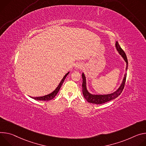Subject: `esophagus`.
<instances>
[{
	"mask_svg": "<svg viewBox=\"0 0 146 146\" xmlns=\"http://www.w3.org/2000/svg\"><path fill=\"white\" fill-rule=\"evenodd\" d=\"M82 64L81 63H78L75 65V69L76 70H79V69H81L82 68Z\"/></svg>",
	"mask_w": 146,
	"mask_h": 146,
	"instance_id": "34e87169",
	"label": "esophagus"
}]
</instances>
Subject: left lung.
Wrapping results in <instances>:
<instances>
[{"label": "left lung", "mask_w": 146, "mask_h": 146, "mask_svg": "<svg viewBox=\"0 0 146 146\" xmlns=\"http://www.w3.org/2000/svg\"><path fill=\"white\" fill-rule=\"evenodd\" d=\"M115 47L117 51L118 52L119 54L123 57L125 62H126V70L127 71V59L125 53L124 51L122 49L121 47H120L119 43L118 42H116L115 43ZM126 73L125 74L124 77L122 80V82L119 86V88L114 92H113L111 94H92L90 93L86 88V77L85 76V74L82 73V79H83V82H82V93L85 99L89 102L92 104H100L103 103H105L106 102H108L109 101H111L113 99H115L117 98V97H118L121 93H122L124 86L125 84V81H126Z\"/></svg>", "instance_id": "1"}]
</instances>
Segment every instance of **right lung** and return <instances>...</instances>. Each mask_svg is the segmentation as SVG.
Returning a JSON list of instances; mask_svg holds the SVG:
<instances>
[{
  "label": "right lung",
  "instance_id": "add662e5",
  "mask_svg": "<svg viewBox=\"0 0 146 146\" xmlns=\"http://www.w3.org/2000/svg\"><path fill=\"white\" fill-rule=\"evenodd\" d=\"M69 73H70V72H68V73H67L66 75H64V76L63 77V78L61 80L60 83L59 84L58 86L57 87V88L52 93L48 94H47V95H45V96H41V97H36V98H31H31L35 99V100H43V101H48V100H50L53 99L54 98V97L56 96V94H57L58 91L60 90V89L61 88V86L62 84H63L65 79H66V78L67 77V76L68 75Z\"/></svg>",
  "mask_w": 146,
  "mask_h": 146
}]
</instances>
